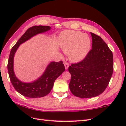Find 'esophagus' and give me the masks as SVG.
Wrapping results in <instances>:
<instances>
[{
	"instance_id": "obj_1",
	"label": "esophagus",
	"mask_w": 126,
	"mask_h": 126,
	"mask_svg": "<svg viewBox=\"0 0 126 126\" xmlns=\"http://www.w3.org/2000/svg\"><path fill=\"white\" fill-rule=\"evenodd\" d=\"M64 66H65V70H67V69H68V67H69V64L67 63H66V62H64Z\"/></svg>"
}]
</instances>
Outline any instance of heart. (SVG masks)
<instances>
[{"label":"heart","instance_id":"b5f03b06","mask_svg":"<svg viewBox=\"0 0 126 126\" xmlns=\"http://www.w3.org/2000/svg\"><path fill=\"white\" fill-rule=\"evenodd\" d=\"M59 45L64 53L69 54L72 62H79L87 56L91 48L92 41L86 33L75 30H66L60 35Z\"/></svg>","mask_w":126,"mask_h":126}]
</instances>
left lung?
I'll return each mask as SVG.
<instances>
[{"instance_id": "8db88e82", "label": "left lung", "mask_w": 126, "mask_h": 126, "mask_svg": "<svg viewBox=\"0 0 126 126\" xmlns=\"http://www.w3.org/2000/svg\"><path fill=\"white\" fill-rule=\"evenodd\" d=\"M92 49L84 60L69 67L70 91L81 98L101 94L107 87L113 71L111 50L98 35L92 33Z\"/></svg>"}]
</instances>
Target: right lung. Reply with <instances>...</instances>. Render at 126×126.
Segmentation results:
<instances>
[{"instance_id":"obj_1","label":"right lung","mask_w":126,"mask_h":126,"mask_svg":"<svg viewBox=\"0 0 126 126\" xmlns=\"http://www.w3.org/2000/svg\"><path fill=\"white\" fill-rule=\"evenodd\" d=\"M51 29L49 26H33L27 30L12 48L7 65L11 81L16 91L23 96L29 98L42 97L49 94L55 80L65 71L62 61L50 62L40 77L30 82L21 81L16 76L14 70L15 54L20 45L38 34L45 33Z\"/></svg>"}]
</instances>
